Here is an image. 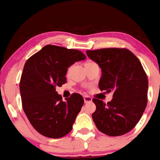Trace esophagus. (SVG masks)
Segmentation results:
<instances>
[{"label": "esophagus", "instance_id": "34e87169", "mask_svg": "<svg viewBox=\"0 0 160 160\" xmlns=\"http://www.w3.org/2000/svg\"><path fill=\"white\" fill-rule=\"evenodd\" d=\"M83 98H84V101H85V103H90L92 101V98L91 97H88V96H84Z\"/></svg>", "mask_w": 160, "mask_h": 160}]
</instances>
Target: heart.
I'll return each instance as SVG.
<instances>
[{
  "mask_svg": "<svg viewBox=\"0 0 160 160\" xmlns=\"http://www.w3.org/2000/svg\"><path fill=\"white\" fill-rule=\"evenodd\" d=\"M88 63H92V62H88ZM71 70V66H70V67H69V68H68V70H67V73H68V74L69 73V72H70Z\"/></svg>",
  "mask_w": 160,
  "mask_h": 160,
  "instance_id": "b5f03b06",
  "label": "heart"
}]
</instances>
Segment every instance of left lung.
Wrapping results in <instances>:
<instances>
[{
    "instance_id": "1",
    "label": "left lung",
    "mask_w": 160,
    "mask_h": 160,
    "mask_svg": "<svg viewBox=\"0 0 160 160\" xmlns=\"http://www.w3.org/2000/svg\"><path fill=\"white\" fill-rule=\"evenodd\" d=\"M86 53L101 68V91L113 92L112 101L107 103L93 98L97 106L93 120L106 135L125 134L136 125L146 108L148 80L146 72L138 58L126 48H103Z\"/></svg>"
}]
</instances>
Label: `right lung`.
I'll return each instance as SVG.
<instances>
[{
  "label": "right lung",
  "instance_id": "add662e5",
  "mask_svg": "<svg viewBox=\"0 0 160 160\" xmlns=\"http://www.w3.org/2000/svg\"><path fill=\"white\" fill-rule=\"evenodd\" d=\"M85 58L80 50L48 45L26 62L19 82L22 108L40 134L59 138L72 130L84 98L73 93L63 101L56 87L66 83L69 66Z\"/></svg>",
  "mask_w": 160,
  "mask_h": 160
}]
</instances>
